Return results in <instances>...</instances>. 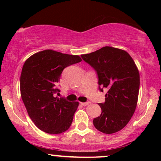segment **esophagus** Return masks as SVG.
I'll list each match as a JSON object with an SVG mask.
<instances>
[{
	"label": "esophagus",
	"mask_w": 161,
	"mask_h": 161,
	"mask_svg": "<svg viewBox=\"0 0 161 161\" xmlns=\"http://www.w3.org/2000/svg\"><path fill=\"white\" fill-rule=\"evenodd\" d=\"M91 104V102L90 101H87V102H82L81 103V104L83 105V106H88V105H89Z\"/></svg>",
	"instance_id": "esophagus-1"
}]
</instances>
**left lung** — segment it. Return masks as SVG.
Masks as SVG:
<instances>
[{
	"mask_svg": "<svg viewBox=\"0 0 161 161\" xmlns=\"http://www.w3.org/2000/svg\"><path fill=\"white\" fill-rule=\"evenodd\" d=\"M81 57L97 73L100 91L108 89L104 103L98 104L101 114L93 124L103 133H115L136 110L140 85L137 66L126 51L108 46Z\"/></svg>",
	"mask_w": 161,
	"mask_h": 161,
	"instance_id": "8db88e82",
	"label": "left lung"
}]
</instances>
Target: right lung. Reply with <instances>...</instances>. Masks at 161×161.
Masks as SVG:
<instances>
[{
	"instance_id": "obj_1",
	"label": "right lung",
	"mask_w": 161,
	"mask_h": 161,
	"mask_svg": "<svg viewBox=\"0 0 161 161\" xmlns=\"http://www.w3.org/2000/svg\"><path fill=\"white\" fill-rule=\"evenodd\" d=\"M82 61L78 55L45 50L25 60L20 75V92L29 117L49 134H60L69 128L79 102L57 97V83L66 67Z\"/></svg>"
}]
</instances>
